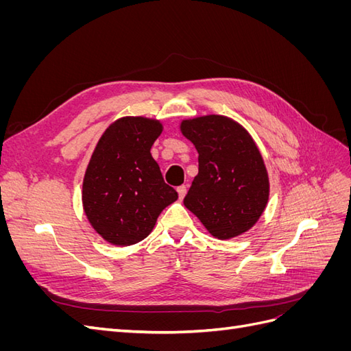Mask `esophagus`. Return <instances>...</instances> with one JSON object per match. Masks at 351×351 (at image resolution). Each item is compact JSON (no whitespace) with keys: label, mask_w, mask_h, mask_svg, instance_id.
Here are the masks:
<instances>
[{"label":"esophagus","mask_w":351,"mask_h":351,"mask_svg":"<svg viewBox=\"0 0 351 351\" xmlns=\"http://www.w3.org/2000/svg\"><path fill=\"white\" fill-rule=\"evenodd\" d=\"M177 193H178V197H180V199H183V197L186 196V193H187V187H186V186L177 187Z\"/></svg>","instance_id":"esophagus-1"}]
</instances>
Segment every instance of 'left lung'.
I'll list each match as a JSON object with an SVG mask.
<instances>
[{"instance_id": "1", "label": "left lung", "mask_w": 351, "mask_h": 351, "mask_svg": "<svg viewBox=\"0 0 351 351\" xmlns=\"http://www.w3.org/2000/svg\"><path fill=\"white\" fill-rule=\"evenodd\" d=\"M180 130L199 154L184 206L219 240L249 231L269 199L267 167L249 132L217 114L183 120Z\"/></svg>"}]
</instances>
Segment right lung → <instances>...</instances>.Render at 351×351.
<instances>
[{
    "label": "right lung",
    "mask_w": 351,
    "mask_h": 351,
    "mask_svg": "<svg viewBox=\"0 0 351 351\" xmlns=\"http://www.w3.org/2000/svg\"><path fill=\"white\" fill-rule=\"evenodd\" d=\"M162 124L121 117L105 130L83 178L82 202L93 230L114 246L149 236L159 214L178 199L151 155Z\"/></svg>",
    "instance_id": "right-lung-1"
}]
</instances>
